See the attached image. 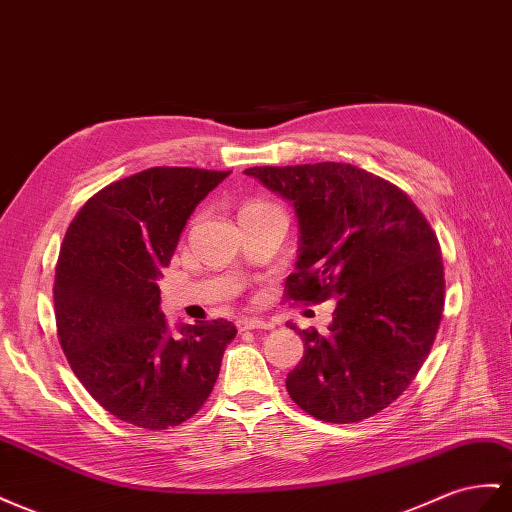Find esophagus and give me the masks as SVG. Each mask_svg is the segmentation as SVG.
<instances>
[{"instance_id":"obj_1","label":"esophagus","mask_w":512,"mask_h":512,"mask_svg":"<svg viewBox=\"0 0 512 512\" xmlns=\"http://www.w3.org/2000/svg\"><path fill=\"white\" fill-rule=\"evenodd\" d=\"M237 327L241 331H247V329H271V323L262 321V319H256V316H250V319H239Z\"/></svg>"}]
</instances>
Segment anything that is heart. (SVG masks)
I'll list each match as a JSON object with an SVG mask.
<instances>
[{
	"label": "heart",
	"mask_w": 512,
	"mask_h": 512,
	"mask_svg": "<svg viewBox=\"0 0 512 512\" xmlns=\"http://www.w3.org/2000/svg\"><path fill=\"white\" fill-rule=\"evenodd\" d=\"M258 206H271V204H265V202H252V204H247L245 209H258ZM245 209H243V211H245Z\"/></svg>",
	"instance_id": "heart-1"
}]
</instances>
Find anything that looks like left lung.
I'll return each mask as SVG.
<instances>
[{"instance_id":"left-lung-1","label":"left lung","mask_w":512,"mask_h":512,"mask_svg":"<svg viewBox=\"0 0 512 512\" xmlns=\"http://www.w3.org/2000/svg\"><path fill=\"white\" fill-rule=\"evenodd\" d=\"M245 174L297 215L299 256L286 299H336L327 336L299 329L303 357L286 377L290 398L323 422L375 416L409 388L437 336L446 282L433 228L403 189L351 163Z\"/></svg>"}]
</instances>
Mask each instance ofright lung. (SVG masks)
<instances>
[{"label":"right lung","mask_w":512,"mask_h":512,"mask_svg":"<svg viewBox=\"0 0 512 512\" xmlns=\"http://www.w3.org/2000/svg\"><path fill=\"white\" fill-rule=\"evenodd\" d=\"M230 172L150 168L107 185L68 226L55 265V325L75 377L105 411L150 431L196 413L222 366L230 321L181 325L157 280L193 209Z\"/></svg>","instance_id":"right-lung-1"}]
</instances>
